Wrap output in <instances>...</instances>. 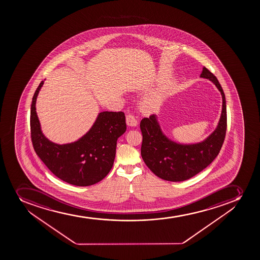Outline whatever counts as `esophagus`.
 Returning a JSON list of instances; mask_svg holds the SVG:
<instances>
[{"mask_svg": "<svg viewBox=\"0 0 260 260\" xmlns=\"http://www.w3.org/2000/svg\"><path fill=\"white\" fill-rule=\"evenodd\" d=\"M126 123H127V125L135 127V126H137V124H138V121L136 119L134 116L129 114V115L126 117Z\"/></svg>", "mask_w": 260, "mask_h": 260, "instance_id": "esophagus-1", "label": "esophagus"}]
</instances>
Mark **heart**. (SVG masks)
Masks as SVG:
<instances>
[{"instance_id": "obj_1", "label": "heart", "mask_w": 260, "mask_h": 260, "mask_svg": "<svg viewBox=\"0 0 260 260\" xmlns=\"http://www.w3.org/2000/svg\"><path fill=\"white\" fill-rule=\"evenodd\" d=\"M157 105H158V102L157 100L148 99V100L145 101L142 104V107L147 112H153L157 108Z\"/></svg>"}]
</instances>
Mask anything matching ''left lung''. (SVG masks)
<instances>
[{
  "label": "left lung",
  "instance_id": "8db88e82",
  "mask_svg": "<svg viewBox=\"0 0 260 260\" xmlns=\"http://www.w3.org/2000/svg\"><path fill=\"white\" fill-rule=\"evenodd\" d=\"M210 80L222 95V111L217 128L203 142L181 144L168 138L160 127L157 116L142 118V157L157 177L169 181H183L201 172L213 162L221 149L226 133V104L224 90L217 78L203 67L200 75Z\"/></svg>",
  "mask_w": 260,
  "mask_h": 260
}]
</instances>
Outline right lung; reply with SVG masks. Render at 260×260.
Listing matches in <instances>:
<instances>
[{
	"label": "right lung",
	"instance_id": "obj_1",
	"mask_svg": "<svg viewBox=\"0 0 260 260\" xmlns=\"http://www.w3.org/2000/svg\"><path fill=\"white\" fill-rule=\"evenodd\" d=\"M41 81L32 98L31 139L36 154L57 177L77 186H88L105 178L113 167L117 140L125 132L123 112H101L86 134L76 142L57 144L41 132L36 103Z\"/></svg>",
	"mask_w": 260,
	"mask_h": 260
}]
</instances>
